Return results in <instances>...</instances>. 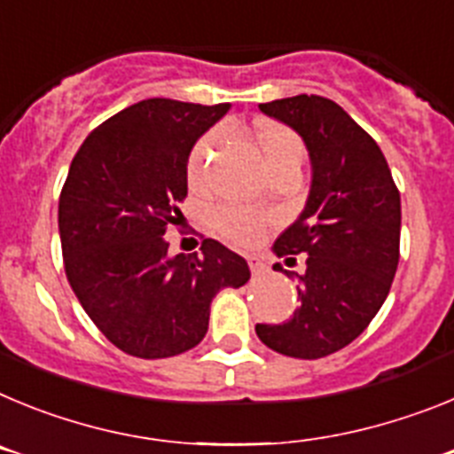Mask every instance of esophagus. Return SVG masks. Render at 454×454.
<instances>
[{
	"instance_id": "1",
	"label": "esophagus",
	"mask_w": 454,
	"mask_h": 454,
	"mask_svg": "<svg viewBox=\"0 0 454 454\" xmlns=\"http://www.w3.org/2000/svg\"><path fill=\"white\" fill-rule=\"evenodd\" d=\"M247 263H250V270L254 272V275H263V272H266V263L259 262L256 256H250V259H247Z\"/></svg>"
}]
</instances>
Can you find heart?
Instances as JSON below:
<instances>
[{"label":"heart","mask_w":454,"mask_h":454,"mask_svg":"<svg viewBox=\"0 0 454 454\" xmlns=\"http://www.w3.org/2000/svg\"><path fill=\"white\" fill-rule=\"evenodd\" d=\"M218 143L220 134L218 131H211L202 140H198V145L192 147L191 159H188V182H191V186L202 188L207 184ZM256 143H259V150H262L268 170L288 166V163H298V166L302 163V140L288 127L268 124V127L259 131ZM272 223H275L272 215L246 207H220L214 211V227L220 231V236L231 240L234 246L243 247L259 243Z\"/></svg>","instance_id":"obj_1"}]
</instances>
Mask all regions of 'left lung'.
<instances>
[{"instance_id": "1", "label": "left lung", "mask_w": 454, "mask_h": 454, "mask_svg": "<svg viewBox=\"0 0 454 454\" xmlns=\"http://www.w3.org/2000/svg\"><path fill=\"white\" fill-rule=\"evenodd\" d=\"M259 108L302 136L311 191L272 246L288 263L304 254L300 307L286 323L256 325V336L279 355L320 359L352 343L387 300L400 259V192L380 145L332 99L295 95Z\"/></svg>"}]
</instances>
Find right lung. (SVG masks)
<instances>
[{
  "label": "right lung",
  "instance_id": "obj_1",
  "mask_svg": "<svg viewBox=\"0 0 454 454\" xmlns=\"http://www.w3.org/2000/svg\"><path fill=\"white\" fill-rule=\"evenodd\" d=\"M230 104L152 98L88 134L59 198L63 263L83 311L115 348L140 359L191 350L224 286L250 279L243 256L214 239L168 254V224L188 192V156Z\"/></svg>",
  "mask_w": 454,
  "mask_h": 454
}]
</instances>
